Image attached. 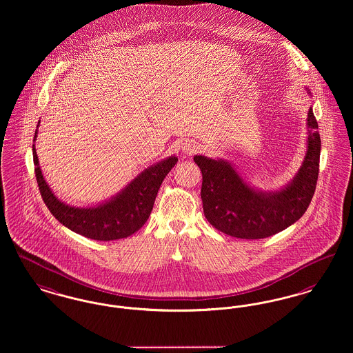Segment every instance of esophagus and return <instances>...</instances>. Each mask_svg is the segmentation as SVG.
Here are the masks:
<instances>
[{"instance_id":"esophagus-1","label":"esophagus","mask_w":353,"mask_h":353,"mask_svg":"<svg viewBox=\"0 0 353 353\" xmlns=\"http://www.w3.org/2000/svg\"><path fill=\"white\" fill-rule=\"evenodd\" d=\"M182 150L185 151V154H194V152H198L201 150V145L196 143L195 141H185V143H183Z\"/></svg>"}]
</instances>
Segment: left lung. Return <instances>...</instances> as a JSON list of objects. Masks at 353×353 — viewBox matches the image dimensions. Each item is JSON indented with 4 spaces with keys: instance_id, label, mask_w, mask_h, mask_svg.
I'll use <instances>...</instances> for the list:
<instances>
[{
    "instance_id": "8db88e82",
    "label": "left lung",
    "mask_w": 353,
    "mask_h": 353,
    "mask_svg": "<svg viewBox=\"0 0 353 353\" xmlns=\"http://www.w3.org/2000/svg\"><path fill=\"white\" fill-rule=\"evenodd\" d=\"M308 149L294 181L276 192L252 190L222 159L195 155L202 171V202L205 219L223 234L241 239L272 236L299 221L315 194L321 141L317 121L308 112Z\"/></svg>"
}]
</instances>
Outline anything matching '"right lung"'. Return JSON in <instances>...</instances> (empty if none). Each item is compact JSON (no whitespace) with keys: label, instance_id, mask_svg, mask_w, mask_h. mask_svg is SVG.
I'll use <instances>...</instances> for the list:
<instances>
[{"label":"right lung","instance_id":"obj_1","mask_svg":"<svg viewBox=\"0 0 353 353\" xmlns=\"http://www.w3.org/2000/svg\"><path fill=\"white\" fill-rule=\"evenodd\" d=\"M36 137L37 131L34 141ZM33 161L41 196L57 221L82 236L108 241L128 238L148 222L158 190L178 158L170 157L146 168L114 199L90 208L70 207L57 199L43 179L34 145Z\"/></svg>","mask_w":353,"mask_h":353}]
</instances>
